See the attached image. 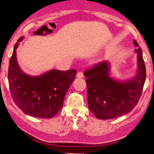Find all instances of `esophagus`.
<instances>
[{"mask_svg":"<svg viewBox=\"0 0 154 154\" xmlns=\"http://www.w3.org/2000/svg\"><path fill=\"white\" fill-rule=\"evenodd\" d=\"M76 77H77V78H79V79L83 78V77H84L83 73L82 72H79L77 73V75H76Z\"/></svg>","mask_w":154,"mask_h":154,"instance_id":"1","label":"esophagus"}]
</instances>
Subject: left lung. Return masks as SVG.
<instances>
[{
	"instance_id": "1",
	"label": "left lung",
	"mask_w": 154,
	"mask_h": 154,
	"mask_svg": "<svg viewBox=\"0 0 154 154\" xmlns=\"http://www.w3.org/2000/svg\"><path fill=\"white\" fill-rule=\"evenodd\" d=\"M135 46H139L135 40ZM137 69L126 79L111 76V63L100 62L85 71L89 109L99 119H111L124 116L137 106L146 80V66L140 48L135 49Z\"/></svg>"
}]
</instances>
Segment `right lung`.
Instances as JSON below:
<instances>
[{
  "label": "right lung",
  "mask_w": 154,
  "mask_h": 154,
  "mask_svg": "<svg viewBox=\"0 0 154 154\" xmlns=\"http://www.w3.org/2000/svg\"><path fill=\"white\" fill-rule=\"evenodd\" d=\"M21 37L14 48L9 62L8 82L14 103L27 115L50 119L62 108L65 96L75 80V69H51L39 75L24 72L17 60V50Z\"/></svg>",
  "instance_id": "add662e5"
}]
</instances>
